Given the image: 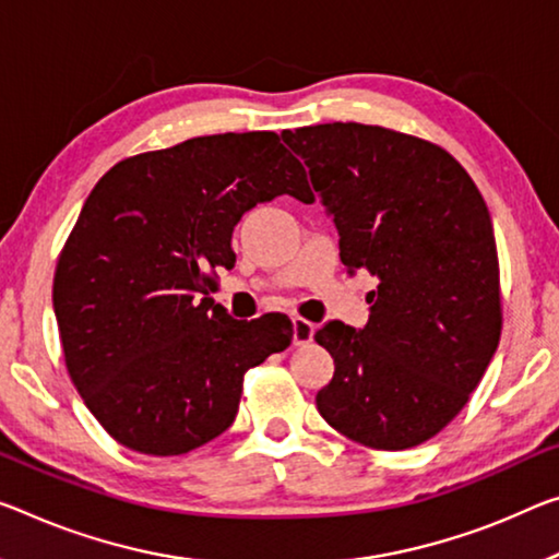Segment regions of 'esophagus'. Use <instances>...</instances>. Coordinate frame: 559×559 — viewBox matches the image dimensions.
<instances>
[{
	"instance_id": "esophagus-1",
	"label": "esophagus",
	"mask_w": 559,
	"mask_h": 559,
	"mask_svg": "<svg viewBox=\"0 0 559 559\" xmlns=\"http://www.w3.org/2000/svg\"><path fill=\"white\" fill-rule=\"evenodd\" d=\"M312 337H314V324L305 320V317H295V320H292V342H295L297 347H305L312 342Z\"/></svg>"
}]
</instances>
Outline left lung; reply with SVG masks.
<instances>
[{"mask_svg": "<svg viewBox=\"0 0 559 559\" xmlns=\"http://www.w3.org/2000/svg\"><path fill=\"white\" fill-rule=\"evenodd\" d=\"M309 167L349 274L380 280L365 330L328 322L334 359L317 409L349 440L407 450L448 427L502 332L492 219L472 177L419 136L332 122L282 132Z\"/></svg>", "mask_w": 559, "mask_h": 559, "instance_id": "left-lung-1", "label": "left lung"}]
</instances>
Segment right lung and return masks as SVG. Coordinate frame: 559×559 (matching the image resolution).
<instances>
[{"instance_id":"1","label":"right lung","mask_w":559,"mask_h":559,"mask_svg":"<svg viewBox=\"0 0 559 559\" xmlns=\"http://www.w3.org/2000/svg\"><path fill=\"white\" fill-rule=\"evenodd\" d=\"M314 202L274 132L194 136L117 162L59 254L51 302L84 405L119 444L192 452L235 423L245 372L292 342L287 314L231 320L207 297L260 202Z\"/></svg>"}]
</instances>
